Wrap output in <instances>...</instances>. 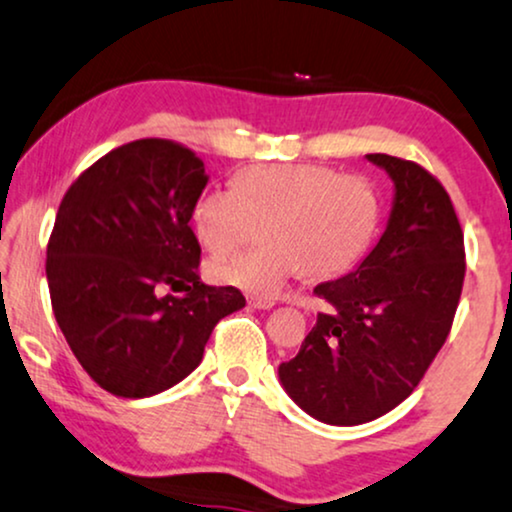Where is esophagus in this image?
<instances>
[{
  "label": "esophagus",
  "mask_w": 512,
  "mask_h": 512,
  "mask_svg": "<svg viewBox=\"0 0 512 512\" xmlns=\"http://www.w3.org/2000/svg\"><path fill=\"white\" fill-rule=\"evenodd\" d=\"M249 306L261 308V311H268V308H273V306H275V301H273V299H261V296H251V299H249Z\"/></svg>",
  "instance_id": "1"
}]
</instances>
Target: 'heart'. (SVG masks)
I'll return each instance as SVG.
<instances>
[{
	"label": "heart",
	"mask_w": 512,
	"mask_h": 512,
	"mask_svg": "<svg viewBox=\"0 0 512 512\" xmlns=\"http://www.w3.org/2000/svg\"><path fill=\"white\" fill-rule=\"evenodd\" d=\"M263 246L208 266L220 285L277 296L304 270L311 280L344 275L368 251L380 199L363 175L313 163H270L237 173L235 187H208L192 204V227L213 254L235 249L261 225Z\"/></svg>",
	"instance_id": "1"
}]
</instances>
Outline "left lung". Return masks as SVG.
<instances>
[{
  "mask_svg": "<svg viewBox=\"0 0 512 512\" xmlns=\"http://www.w3.org/2000/svg\"><path fill=\"white\" fill-rule=\"evenodd\" d=\"M396 185L389 225L353 273L315 287L318 313L292 361L287 394L327 425H361L406 401L449 337L465 242L444 185L420 163L368 154Z\"/></svg>",
  "mask_w": 512,
  "mask_h": 512,
  "instance_id": "1",
  "label": "left lung"
}]
</instances>
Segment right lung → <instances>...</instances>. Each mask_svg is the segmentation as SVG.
<instances>
[{
	"instance_id": "1",
	"label": "right lung",
	"mask_w": 512,
	"mask_h": 512,
	"mask_svg": "<svg viewBox=\"0 0 512 512\" xmlns=\"http://www.w3.org/2000/svg\"><path fill=\"white\" fill-rule=\"evenodd\" d=\"M204 161L147 137L109 151L63 194L47 244L52 311L82 370L123 399L166 391L204 358L220 318L246 304L199 277L192 204ZM170 286L180 297L160 296Z\"/></svg>"
}]
</instances>
